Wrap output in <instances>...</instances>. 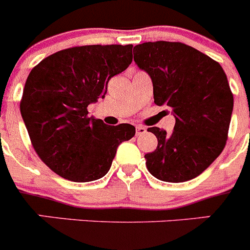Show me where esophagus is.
<instances>
[{
    "label": "esophagus",
    "mask_w": 250,
    "mask_h": 250,
    "mask_svg": "<svg viewBox=\"0 0 250 250\" xmlns=\"http://www.w3.org/2000/svg\"><path fill=\"white\" fill-rule=\"evenodd\" d=\"M145 132H146V127L141 126V125H138V126H136V135H143Z\"/></svg>",
    "instance_id": "34e87169"
}]
</instances>
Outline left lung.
I'll return each mask as SVG.
<instances>
[{
  "mask_svg": "<svg viewBox=\"0 0 250 250\" xmlns=\"http://www.w3.org/2000/svg\"><path fill=\"white\" fill-rule=\"evenodd\" d=\"M134 61L149 74L154 103L169 106L175 126L149 127L158 146L145 155L151 175L167 183L196 178L220 155L228 139L233 94L219 62L182 42L156 41L134 47Z\"/></svg>",
  "mask_w": 250,
  "mask_h": 250,
  "instance_id": "8db88e82",
  "label": "left lung"
}]
</instances>
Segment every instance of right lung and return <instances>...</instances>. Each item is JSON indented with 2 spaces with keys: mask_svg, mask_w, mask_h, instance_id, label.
<instances>
[{
  "mask_svg": "<svg viewBox=\"0 0 250 250\" xmlns=\"http://www.w3.org/2000/svg\"><path fill=\"white\" fill-rule=\"evenodd\" d=\"M132 61V45L76 46L50 55L31 70L20 110L31 144L54 173L76 183L107 174L130 124L109 126L89 118L87 106L105 98L107 83Z\"/></svg>",
  "mask_w": 250,
  "mask_h": 250,
  "instance_id": "obj_1",
  "label": "right lung"
}]
</instances>
